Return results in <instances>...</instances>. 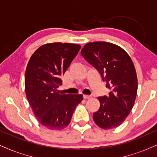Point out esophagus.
Listing matches in <instances>:
<instances>
[{
    "label": "esophagus",
    "instance_id": "obj_1",
    "mask_svg": "<svg viewBox=\"0 0 157 157\" xmlns=\"http://www.w3.org/2000/svg\"><path fill=\"white\" fill-rule=\"evenodd\" d=\"M83 97H84V99H90V98H91V97H92V96H91V95H86V94H84V95Z\"/></svg>",
    "mask_w": 157,
    "mask_h": 157
}]
</instances>
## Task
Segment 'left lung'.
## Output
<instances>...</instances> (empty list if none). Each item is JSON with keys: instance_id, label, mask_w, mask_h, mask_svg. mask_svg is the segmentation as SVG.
Wrapping results in <instances>:
<instances>
[{"instance_id": "8db88e82", "label": "left lung", "mask_w": 157, "mask_h": 157, "mask_svg": "<svg viewBox=\"0 0 157 157\" xmlns=\"http://www.w3.org/2000/svg\"><path fill=\"white\" fill-rule=\"evenodd\" d=\"M81 54L99 72L110 90L108 97L98 98L100 106L93 113L94 122L104 129L119 127L132 109L138 91L132 59L122 48L103 41L86 44Z\"/></svg>"}]
</instances>
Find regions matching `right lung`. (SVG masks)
I'll list each match as a JSON object with an SVG mask.
<instances>
[{
    "instance_id": "right-lung-1",
    "label": "right lung",
    "mask_w": 157,
    "mask_h": 157,
    "mask_svg": "<svg viewBox=\"0 0 157 157\" xmlns=\"http://www.w3.org/2000/svg\"><path fill=\"white\" fill-rule=\"evenodd\" d=\"M81 46L52 43L41 46L33 54L25 71L27 99L34 115L42 125L60 130L71 122L82 94H65L57 90L64 75Z\"/></svg>"
}]
</instances>
